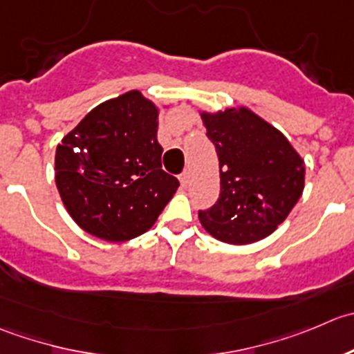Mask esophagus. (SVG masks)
<instances>
[{"mask_svg":"<svg viewBox=\"0 0 354 354\" xmlns=\"http://www.w3.org/2000/svg\"><path fill=\"white\" fill-rule=\"evenodd\" d=\"M178 178H180V184L185 187V185L189 184V178H191V174H189L187 170H185V172H182L180 176H178Z\"/></svg>","mask_w":354,"mask_h":354,"instance_id":"1","label":"esophagus"}]
</instances>
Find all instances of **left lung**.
<instances>
[{
	"label": "left lung",
	"mask_w": 354,
	"mask_h": 354,
	"mask_svg": "<svg viewBox=\"0 0 354 354\" xmlns=\"http://www.w3.org/2000/svg\"><path fill=\"white\" fill-rule=\"evenodd\" d=\"M201 118L220 167L218 199L199 212L201 225L229 244L270 236L301 198L303 160L277 129L248 108Z\"/></svg>",
	"instance_id": "obj_1"
}]
</instances>
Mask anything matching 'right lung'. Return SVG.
Here are the masks:
<instances>
[{
	"label": "right lung",
	"instance_id": "1",
	"mask_svg": "<svg viewBox=\"0 0 354 354\" xmlns=\"http://www.w3.org/2000/svg\"><path fill=\"white\" fill-rule=\"evenodd\" d=\"M158 110L129 91L91 110L57 148V187L72 218L104 241L141 236L177 191L162 169Z\"/></svg>",
	"mask_w": 354,
	"mask_h": 354
}]
</instances>
